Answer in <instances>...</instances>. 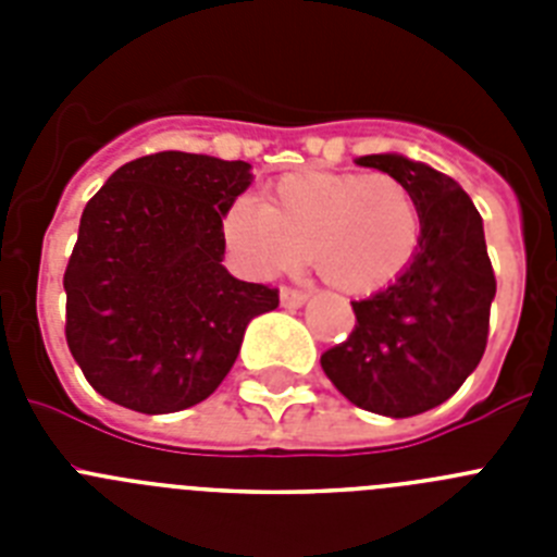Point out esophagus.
<instances>
[{
  "instance_id": "esophagus-1",
  "label": "esophagus",
  "mask_w": 557,
  "mask_h": 557,
  "mask_svg": "<svg viewBox=\"0 0 557 557\" xmlns=\"http://www.w3.org/2000/svg\"><path fill=\"white\" fill-rule=\"evenodd\" d=\"M309 295L301 293V289H293V287H282V307L287 309H295L301 307L304 301H307Z\"/></svg>"
}]
</instances>
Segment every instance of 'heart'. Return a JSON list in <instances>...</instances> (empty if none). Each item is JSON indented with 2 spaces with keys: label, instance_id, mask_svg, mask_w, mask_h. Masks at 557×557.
Here are the masks:
<instances>
[{
  "label": "heart",
  "instance_id": "heart-1",
  "mask_svg": "<svg viewBox=\"0 0 557 557\" xmlns=\"http://www.w3.org/2000/svg\"><path fill=\"white\" fill-rule=\"evenodd\" d=\"M231 250L262 273L289 270L309 253L332 287L368 295L405 273L421 239V211L387 172H295L264 203L236 198L223 218Z\"/></svg>",
  "mask_w": 557,
  "mask_h": 557
}]
</instances>
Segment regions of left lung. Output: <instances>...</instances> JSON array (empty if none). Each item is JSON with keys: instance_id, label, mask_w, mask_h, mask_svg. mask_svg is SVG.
I'll return each mask as SVG.
<instances>
[{"instance_id": "obj_1", "label": "left lung", "mask_w": 557, "mask_h": 557, "mask_svg": "<svg viewBox=\"0 0 557 557\" xmlns=\"http://www.w3.org/2000/svg\"><path fill=\"white\" fill-rule=\"evenodd\" d=\"M398 178L421 211V239L396 282L351 301L357 323L321 366L351 405L410 418L444 405L480 366L496 275L480 211L455 178L405 156H362Z\"/></svg>"}]
</instances>
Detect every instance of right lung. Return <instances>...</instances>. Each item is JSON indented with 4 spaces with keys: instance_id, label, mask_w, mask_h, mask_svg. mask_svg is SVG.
I'll return each mask as SVG.
<instances>
[{
    "instance_id": "right-lung-1",
    "label": "right lung",
    "mask_w": 557,
    "mask_h": 557,
    "mask_svg": "<svg viewBox=\"0 0 557 557\" xmlns=\"http://www.w3.org/2000/svg\"><path fill=\"white\" fill-rule=\"evenodd\" d=\"M250 164L164 150L113 172L69 256L66 343L113 405L161 416L218 391L256 314L278 289L223 268V218Z\"/></svg>"
}]
</instances>
